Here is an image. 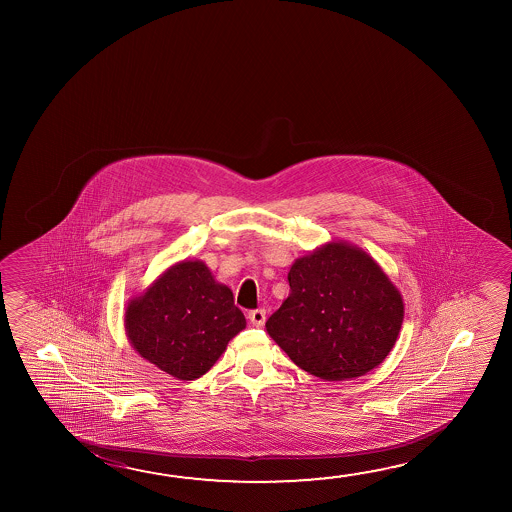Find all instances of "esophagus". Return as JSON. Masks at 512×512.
<instances>
[{
  "label": "esophagus",
  "instance_id": "esophagus-1",
  "mask_svg": "<svg viewBox=\"0 0 512 512\" xmlns=\"http://www.w3.org/2000/svg\"><path fill=\"white\" fill-rule=\"evenodd\" d=\"M248 319H250V323H252V325H255V327H262V325H264V321H266V310H250V314H248Z\"/></svg>",
  "mask_w": 512,
  "mask_h": 512
}]
</instances>
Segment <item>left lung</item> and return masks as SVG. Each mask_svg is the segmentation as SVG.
Returning <instances> with one entry per match:
<instances>
[{"label":"left lung","mask_w":512,"mask_h":512,"mask_svg":"<svg viewBox=\"0 0 512 512\" xmlns=\"http://www.w3.org/2000/svg\"><path fill=\"white\" fill-rule=\"evenodd\" d=\"M291 293L266 321L289 359L328 382L366 375L393 350L403 300L368 253L336 241L294 260Z\"/></svg>","instance_id":"left-lung-1"}]
</instances>
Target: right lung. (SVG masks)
I'll return each instance as SVG.
<instances>
[{"mask_svg": "<svg viewBox=\"0 0 512 512\" xmlns=\"http://www.w3.org/2000/svg\"><path fill=\"white\" fill-rule=\"evenodd\" d=\"M244 327L234 294L202 260L166 269L125 312L135 352L178 380L205 375Z\"/></svg>", "mask_w": 512, "mask_h": 512, "instance_id": "add662e5", "label": "right lung"}]
</instances>
